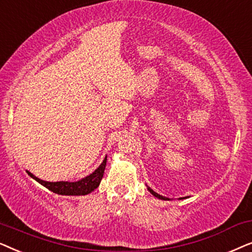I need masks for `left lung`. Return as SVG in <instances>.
I'll return each instance as SVG.
<instances>
[{
    "label": "left lung",
    "instance_id": "obj_1",
    "mask_svg": "<svg viewBox=\"0 0 252 252\" xmlns=\"http://www.w3.org/2000/svg\"><path fill=\"white\" fill-rule=\"evenodd\" d=\"M147 188H148V190H149L151 194H153L155 197H157V198H159V199H163V201H170V198H167V197H164V196H161V195H159V194H157L156 191H154L153 189H151L150 187H148L147 186ZM182 198H185V197H180L179 199H182Z\"/></svg>",
    "mask_w": 252,
    "mask_h": 252
}]
</instances>
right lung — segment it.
Returning a JSON list of instances; mask_svg holds the SVG:
<instances>
[{
  "label": "right lung",
  "instance_id": "add662e5",
  "mask_svg": "<svg viewBox=\"0 0 252 252\" xmlns=\"http://www.w3.org/2000/svg\"><path fill=\"white\" fill-rule=\"evenodd\" d=\"M106 157L105 156L104 159L101 163V165L96 168V170L91 173L87 177L80 179L78 181H57V182H50V181H44L41 180L35 175L31 173L30 171H26V173L30 175L31 178H33L34 180L39 182L46 187L47 189H49L55 194L58 195H66V196H82V195H88L91 194L92 191H94L96 188L98 187L99 184H101V180L103 178V174H104V170H105V165H106Z\"/></svg>",
  "mask_w": 252,
  "mask_h": 252
}]
</instances>
